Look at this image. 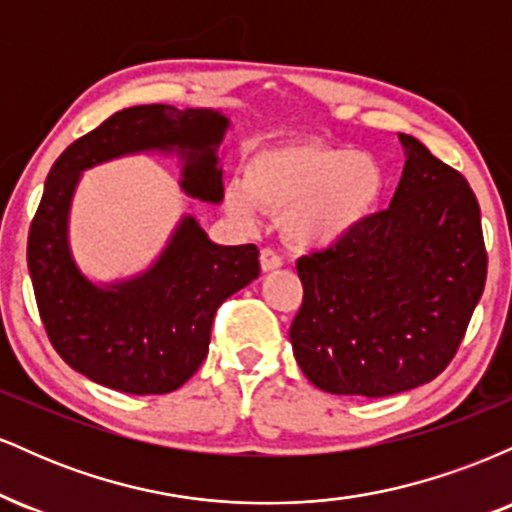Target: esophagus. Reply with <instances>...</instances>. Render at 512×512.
I'll return each instance as SVG.
<instances>
[{
    "mask_svg": "<svg viewBox=\"0 0 512 512\" xmlns=\"http://www.w3.org/2000/svg\"><path fill=\"white\" fill-rule=\"evenodd\" d=\"M260 264H262V272H274V269H279L281 264V257L279 252L272 250V248H262L260 252Z\"/></svg>",
    "mask_w": 512,
    "mask_h": 512,
    "instance_id": "1",
    "label": "esophagus"
}]
</instances>
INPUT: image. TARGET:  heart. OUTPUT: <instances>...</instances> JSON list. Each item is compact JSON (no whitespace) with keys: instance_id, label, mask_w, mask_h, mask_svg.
Returning <instances> with one entry per match:
<instances>
[{"instance_id":"b5f03b06","label":"heart","mask_w":512,"mask_h":512,"mask_svg":"<svg viewBox=\"0 0 512 512\" xmlns=\"http://www.w3.org/2000/svg\"><path fill=\"white\" fill-rule=\"evenodd\" d=\"M380 192L383 168L366 151L276 144L248 158L243 185L226 187V207L245 223L255 221V207L284 211L286 236L327 248L361 226Z\"/></svg>"}]
</instances>
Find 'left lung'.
<instances>
[{
    "label": "left lung",
    "instance_id": "8db88e82",
    "mask_svg": "<svg viewBox=\"0 0 512 512\" xmlns=\"http://www.w3.org/2000/svg\"><path fill=\"white\" fill-rule=\"evenodd\" d=\"M390 207L296 262L298 366L330 395L387 397L431 383L455 356L486 284L481 211L469 182L419 139Z\"/></svg>",
    "mask_w": 512,
    "mask_h": 512
}]
</instances>
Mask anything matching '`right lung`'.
Here are the masks:
<instances>
[{"label":"right lung","mask_w":512,"mask_h":512,"mask_svg":"<svg viewBox=\"0 0 512 512\" xmlns=\"http://www.w3.org/2000/svg\"><path fill=\"white\" fill-rule=\"evenodd\" d=\"M228 127L221 110L134 105L76 139L50 168L28 233V272L52 346L93 383L127 395H166L185 385L207 358L216 308L260 276V250L216 245L195 216H182L149 269L96 284L69 245L81 173L120 156L175 154L180 190L219 204L216 151Z\"/></svg>","instance_id":"add662e5"}]
</instances>
